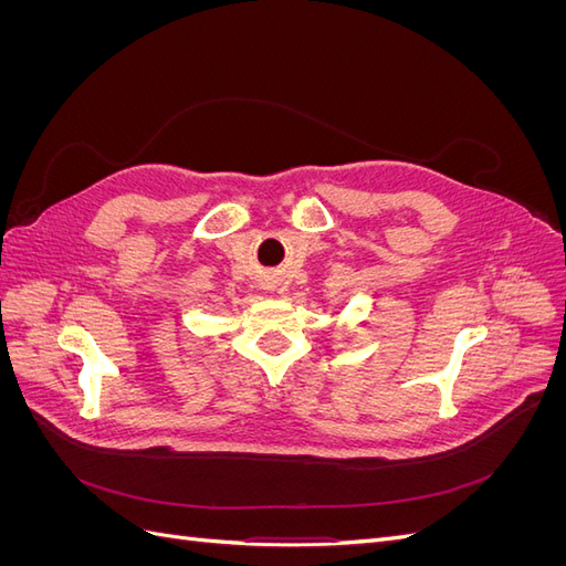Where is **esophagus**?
Segmentation results:
<instances>
[{
  "mask_svg": "<svg viewBox=\"0 0 566 566\" xmlns=\"http://www.w3.org/2000/svg\"><path fill=\"white\" fill-rule=\"evenodd\" d=\"M269 287H271V285H269Z\"/></svg>",
  "mask_w": 566,
  "mask_h": 566,
  "instance_id": "esophagus-1",
  "label": "esophagus"
}]
</instances>
